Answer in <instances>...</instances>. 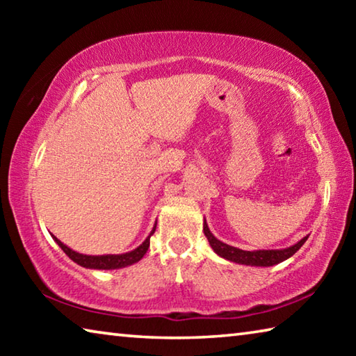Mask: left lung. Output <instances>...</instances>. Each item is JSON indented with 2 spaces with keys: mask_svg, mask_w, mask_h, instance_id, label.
Segmentation results:
<instances>
[{
  "mask_svg": "<svg viewBox=\"0 0 356 356\" xmlns=\"http://www.w3.org/2000/svg\"><path fill=\"white\" fill-rule=\"evenodd\" d=\"M204 234L209 240L210 246H212L216 254L227 259V261L243 264V265H256V267H270V265H276L282 261H286L291 256L297 252L303 243L308 240V237L301 238L298 243L293 246H289L286 250H259V251H243L238 250L236 246H229L226 243L220 242L218 238L213 237V234L210 232L207 222L204 221Z\"/></svg>",
  "mask_w": 356,
  "mask_h": 356,
  "instance_id": "obj_1",
  "label": "left lung"
}]
</instances>
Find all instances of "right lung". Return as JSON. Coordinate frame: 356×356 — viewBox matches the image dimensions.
I'll use <instances>...</instances> for the list:
<instances>
[{
  "label": "right lung",
  "instance_id": "obj_1",
  "mask_svg": "<svg viewBox=\"0 0 356 356\" xmlns=\"http://www.w3.org/2000/svg\"><path fill=\"white\" fill-rule=\"evenodd\" d=\"M155 227L154 226L152 232H150V236L155 232ZM150 236L144 240L143 245L138 246L136 250L130 251V252H125V254H106V256H86V254H80V252H76L74 250H70L69 246H65L63 242H59V240L55 237L56 243L61 246V250L67 254L72 261L76 262L78 265H81V267H86V268H95V270H114V268H122V267H127V265L135 264L138 261H141L143 256L146 254L147 250H149V243H150Z\"/></svg>",
  "mask_w": 356,
  "mask_h": 356
}]
</instances>
